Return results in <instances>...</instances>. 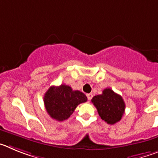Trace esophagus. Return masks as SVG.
<instances>
[{"label": "esophagus", "mask_w": 158, "mask_h": 158, "mask_svg": "<svg viewBox=\"0 0 158 158\" xmlns=\"http://www.w3.org/2000/svg\"><path fill=\"white\" fill-rule=\"evenodd\" d=\"M86 96H87L88 100H90L92 98H93V94H92V93H89V94H87Z\"/></svg>", "instance_id": "34e87169"}]
</instances>
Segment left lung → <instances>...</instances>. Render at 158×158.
Returning a JSON list of instances; mask_svg holds the SVG:
<instances>
[{
    "label": "left lung",
    "mask_w": 158,
    "mask_h": 158,
    "mask_svg": "<svg viewBox=\"0 0 158 158\" xmlns=\"http://www.w3.org/2000/svg\"><path fill=\"white\" fill-rule=\"evenodd\" d=\"M92 103L96 107L100 118L111 125L120 121L125 111V103L122 96L111 89H104L102 94L95 96Z\"/></svg>",
    "instance_id": "1"
}]
</instances>
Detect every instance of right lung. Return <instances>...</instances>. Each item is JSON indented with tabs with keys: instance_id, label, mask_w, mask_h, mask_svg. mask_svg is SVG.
I'll return each instance as SVG.
<instances>
[{
	"instance_id": "right-lung-1",
	"label": "right lung",
	"mask_w": 158,
	"mask_h": 158,
	"mask_svg": "<svg viewBox=\"0 0 158 158\" xmlns=\"http://www.w3.org/2000/svg\"><path fill=\"white\" fill-rule=\"evenodd\" d=\"M44 104L49 115L58 121L67 119L78 104L87 101V97L78 90H73L69 85L51 86L44 95Z\"/></svg>"
}]
</instances>
